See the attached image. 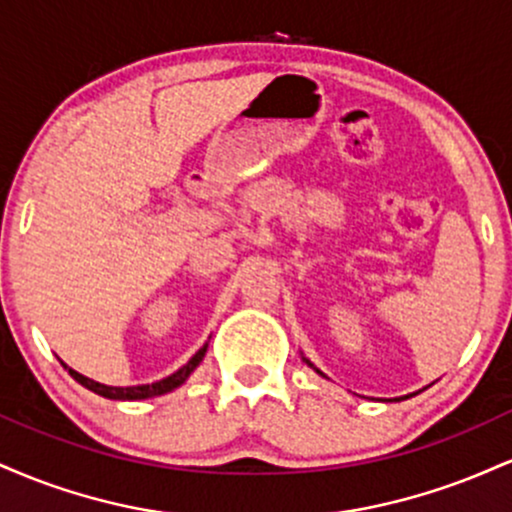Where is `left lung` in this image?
<instances>
[{"label": "left lung", "instance_id": "1", "mask_svg": "<svg viewBox=\"0 0 512 512\" xmlns=\"http://www.w3.org/2000/svg\"><path fill=\"white\" fill-rule=\"evenodd\" d=\"M310 363V361H308ZM310 366H313V363H310ZM317 373H320V370H317Z\"/></svg>", "mask_w": 512, "mask_h": 512}]
</instances>
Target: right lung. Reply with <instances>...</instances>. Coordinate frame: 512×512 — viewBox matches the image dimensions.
<instances>
[{"mask_svg": "<svg viewBox=\"0 0 512 512\" xmlns=\"http://www.w3.org/2000/svg\"><path fill=\"white\" fill-rule=\"evenodd\" d=\"M204 354H207V344L202 346V349L197 351L195 356L190 358V361L185 363L180 370H175L173 375H168V378L158 380V383H151V385H137V387H108V385H101L96 383V380L86 378V375L76 373V370H72L69 366H62L69 370V375L76 380V383H81L86 387V390L96 392V395L101 397H108V399H149V397H156V395H166V392L175 390V387H180L182 383H185L187 378H190V373L199 366V361H202Z\"/></svg>", "mask_w": 512, "mask_h": 512, "instance_id": "obj_1", "label": "right lung"}]
</instances>
